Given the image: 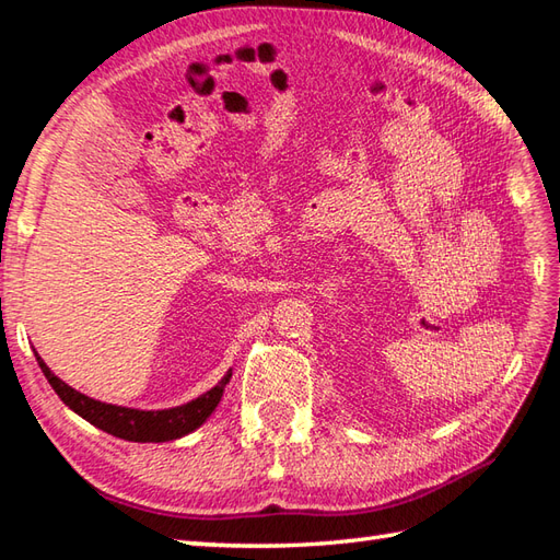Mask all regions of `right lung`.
Wrapping results in <instances>:
<instances>
[{
  "instance_id": "obj_1",
  "label": "right lung",
  "mask_w": 560,
  "mask_h": 560,
  "mask_svg": "<svg viewBox=\"0 0 560 560\" xmlns=\"http://www.w3.org/2000/svg\"><path fill=\"white\" fill-rule=\"evenodd\" d=\"M35 359L37 364H40L45 378L49 381V385H52V390L61 397V402H65L69 409H73L79 417L91 421L93 427L103 429L105 433H112V436L133 441V443H165L196 431L210 415H213L222 393H225V385L232 378V369H230L228 374L220 378L215 388H210L208 393L198 395L196 400L179 407L133 409V407L93 400V397L73 390L71 385H67L59 376H55L52 371H49V366L43 362V357L37 352H35Z\"/></svg>"
}]
</instances>
